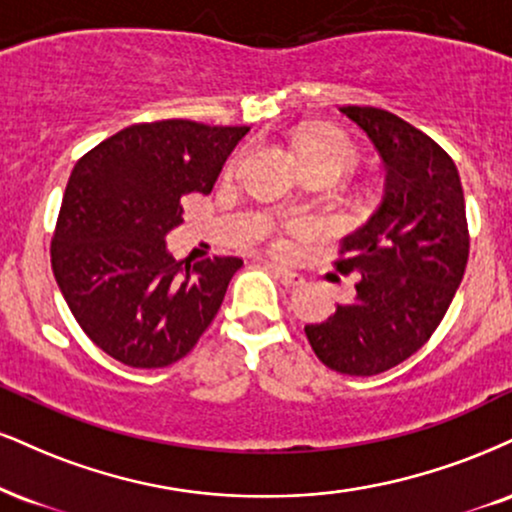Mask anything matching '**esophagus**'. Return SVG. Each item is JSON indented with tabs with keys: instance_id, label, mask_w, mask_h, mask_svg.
I'll use <instances>...</instances> for the list:
<instances>
[{
	"instance_id": "obj_1",
	"label": "esophagus",
	"mask_w": 512,
	"mask_h": 512,
	"mask_svg": "<svg viewBox=\"0 0 512 512\" xmlns=\"http://www.w3.org/2000/svg\"><path fill=\"white\" fill-rule=\"evenodd\" d=\"M269 269H272L276 279H279L286 288H298V286H303V283H305V279L298 272H288V269L276 267V264H269Z\"/></svg>"
}]
</instances>
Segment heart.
<instances>
[{"mask_svg":"<svg viewBox=\"0 0 512 512\" xmlns=\"http://www.w3.org/2000/svg\"><path fill=\"white\" fill-rule=\"evenodd\" d=\"M293 150L305 171H326V174H334L336 178L348 174L357 162V147L353 145V140L346 133L326 126H312L300 131L293 140ZM240 159H243L240 155L231 159L229 166H226V174H236Z\"/></svg>","mask_w":512,"mask_h":512,"instance_id":"b5f03b06","label":"heart"}]
</instances>
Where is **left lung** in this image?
<instances>
[{
  "mask_svg": "<svg viewBox=\"0 0 512 512\" xmlns=\"http://www.w3.org/2000/svg\"><path fill=\"white\" fill-rule=\"evenodd\" d=\"M384 162V195L343 243L341 274H360L355 298L305 334L334 372L372 377L415 355L463 281L465 195L453 159L429 135L374 107H341Z\"/></svg>",
  "mask_w": 512,
  "mask_h": 512,
  "instance_id": "8db88e82",
  "label": "left lung"
}]
</instances>
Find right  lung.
<instances>
[{"label": "right lung", "mask_w": 512, "mask_h": 512, "mask_svg": "<svg viewBox=\"0 0 512 512\" xmlns=\"http://www.w3.org/2000/svg\"><path fill=\"white\" fill-rule=\"evenodd\" d=\"M248 126L138 123L73 166L52 238V269L80 329L128 367L188 355L217 317L238 257L174 260L166 233L181 197L212 193Z\"/></svg>", "instance_id": "obj_1"}]
</instances>
